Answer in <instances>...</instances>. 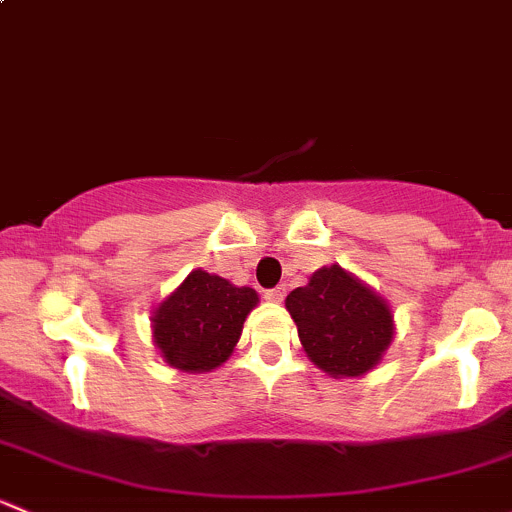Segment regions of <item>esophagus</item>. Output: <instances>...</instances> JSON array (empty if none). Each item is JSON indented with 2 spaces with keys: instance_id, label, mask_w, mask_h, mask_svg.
I'll list each match as a JSON object with an SVG mask.
<instances>
[{
  "instance_id": "esophagus-1",
  "label": "esophagus",
  "mask_w": 512,
  "mask_h": 512,
  "mask_svg": "<svg viewBox=\"0 0 512 512\" xmlns=\"http://www.w3.org/2000/svg\"><path fill=\"white\" fill-rule=\"evenodd\" d=\"M285 294H287L285 285H280V287L267 289V292H265V299H267V302H282V299H285Z\"/></svg>"
}]
</instances>
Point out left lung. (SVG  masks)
<instances>
[{
  "instance_id": "left-lung-1",
  "label": "left lung",
  "mask_w": 512,
  "mask_h": 512,
  "mask_svg": "<svg viewBox=\"0 0 512 512\" xmlns=\"http://www.w3.org/2000/svg\"><path fill=\"white\" fill-rule=\"evenodd\" d=\"M309 359L332 376H361L394 339L384 299L339 265L322 267L285 299Z\"/></svg>"
}]
</instances>
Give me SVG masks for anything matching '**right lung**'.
Returning <instances> with one entry per match:
<instances>
[{
    "instance_id": "right-lung-1",
    "label": "right lung",
    "mask_w": 512,
    "mask_h": 512,
    "mask_svg": "<svg viewBox=\"0 0 512 512\" xmlns=\"http://www.w3.org/2000/svg\"><path fill=\"white\" fill-rule=\"evenodd\" d=\"M257 292L195 270L153 312V339L170 366L210 371L227 361L242 334Z\"/></svg>"
}]
</instances>
